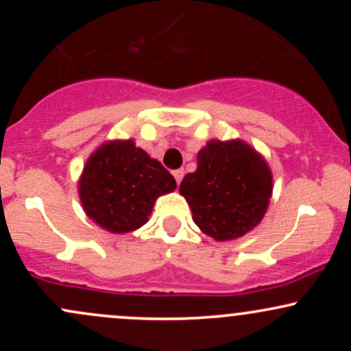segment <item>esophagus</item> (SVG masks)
<instances>
[{
    "mask_svg": "<svg viewBox=\"0 0 351 351\" xmlns=\"http://www.w3.org/2000/svg\"><path fill=\"white\" fill-rule=\"evenodd\" d=\"M183 175H184V170H181V168H180V170H175V171H173V176H175V180H176V183H181V180H183Z\"/></svg>",
    "mask_w": 351,
    "mask_h": 351,
    "instance_id": "obj_1",
    "label": "esophagus"
}]
</instances>
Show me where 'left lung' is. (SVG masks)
I'll use <instances>...</instances> for the list:
<instances>
[{"label":"left lung","mask_w":351,"mask_h":351,"mask_svg":"<svg viewBox=\"0 0 351 351\" xmlns=\"http://www.w3.org/2000/svg\"><path fill=\"white\" fill-rule=\"evenodd\" d=\"M193 221L216 241L237 239L261 223L272 195L267 163L241 140H213L180 184Z\"/></svg>","instance_id":"left-lung-1"}]
</instances>
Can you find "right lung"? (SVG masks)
I'll use <instances>...</instances> for the list:
<instances>
[{
    "label": "right lung",
    "mask_w": 351,
    "mask_h": 351,
    "mask_svg": "<svg viewBox=\"0 0 351 351\" xmlns=\"http://www.w3.org/2000/svg\"><path fill=\"white\" fill-rule=\"evenodd\" d=\"M176 188L162 163L132 140L104 143L87 160L79 181L84 211L100 228L123 234L143 226L158 196Z\"/></svg>",
    "instance_id": "right-lung-1"
}]
</instances>
